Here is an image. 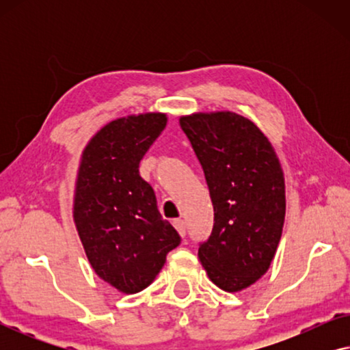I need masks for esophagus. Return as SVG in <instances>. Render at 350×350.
<instances>
[{
    "mask_svg": "<svg viewBox=\"0 0 350 350\" xmlns=\"http://www.w3.org/2000/svg\"><path fill=\"white\" fill-rule=\"evenodd\" d=\"M174 226L176 228V231L180 232V236H181V237H185V236H186V221H185L183 218L175 219V221H174Z\"/></svg>",
    "mask_w": 350,
    "mask_h": 350,
    "instance_id": "1",
    "label": "esophagus"
}]
</instances>
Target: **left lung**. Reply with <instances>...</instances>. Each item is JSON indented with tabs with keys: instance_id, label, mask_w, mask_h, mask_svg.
Wrapping results in <instances>:
<instances>
[{
	"instance_id": "8db88e82",
	"label": "left lung",
	"mask_w": 350,
	"mask_h": 350,
	"mask_svg": "<svg viewBox=\"0 0 350 350\" xmlns=\"http://www.w3.org/2000/svg\"><path fill=\"white\" fill-rule=\"evenodd\" d=\"M181 131L202 165L213 229L199 260L224 291L247 288L269 269L285 219V181L274 148L247 118L231 111L191 114Z\"/></svg>"
}]
</instances>
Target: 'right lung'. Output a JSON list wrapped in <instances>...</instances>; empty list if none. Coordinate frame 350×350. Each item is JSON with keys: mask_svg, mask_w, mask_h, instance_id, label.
Returning <instances> with one entry per match:
<instances>
[{"mask_svg": "<svg viewBox=\"0 0 350 350\" xmlns=\"http://www.w3.org/2000/svg\"><path fill=\"white\" fill-rule=\"evenodd\" d=\"M165 124L162 113L116 119L95 133L81 159L76 228L94 271L122 293L146 288L181 242L138 172Z\"/></svg>", "mask_w": 350, "mask_h": 350, "instance_id": "obj_1", "label": "right lung"}]
</instances>
